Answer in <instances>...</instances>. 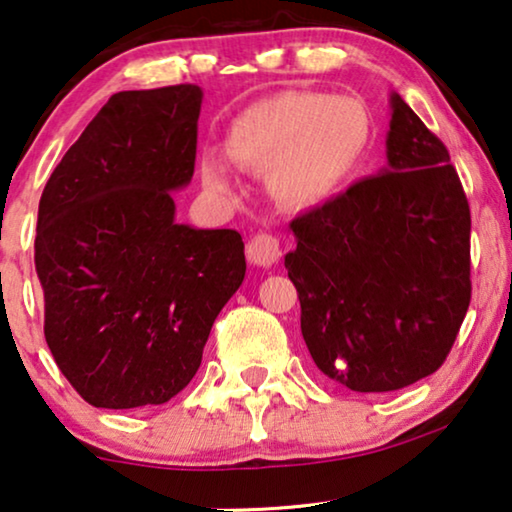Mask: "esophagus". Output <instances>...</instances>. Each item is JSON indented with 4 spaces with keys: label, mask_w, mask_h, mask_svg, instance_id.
Masks as SVG:
<instances>
[{
    "label": "esophagus",
    "mask_w": 512,
    "mask_h": 512,
    "mask_svg": "<svg viewBox=\"0 0 512 512\" xmlns=\"http://www.w3.org/2000/svg\"><path fill=\"white\" fill-rule=\"evenodd\" d=\"M247 258L254 265L270 268V265H275L279 258H282V247H279V240L275 235H268V233L256 235L247 247Z\"/></svg>",
    "instance_id": "esophagus-1"
}]
</instances>
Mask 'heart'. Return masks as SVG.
Here are the masks:
<instances>
[{"instance_id":"obj_1","label":"heart","mask_w":512,"mask_h":512,"mask_svg":"<svg viewBox=\"0 0 512 512\" xmlns=\"http://www.w3.org/2000/svg\"><path fill=\"white\" fill-rule=\"evenodd\" d=\"M373 142V116L356 95L279 90L244 107L228 125L226 153L242 170L263 174L265 188L289 209L319 207L359 170ZM202 177L221 195L237 179L221 153L205 151Z\"/></svg>"}]
</instances>
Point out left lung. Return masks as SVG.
<instances>
[{
    "label": "left lung",
    "mask_w": 512,
    "mask_h": 512,
    "mask_svg": "<svg viewBox=\"0 0 512 512\" xmlns=\"http://www.w3.org/2000/svg\"><path fill=\"white\" fill-rule=\"evenodd\" d=\"M387 167L291 221L284 256L321 373L370 394L436 373L471 303V209L445 144L391 93Z\"/></svg>",
    "instance_id": "8db88e82"
}]
</instances>
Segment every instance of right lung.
Masks as SVG:
<instances>
[{"label":"right lung","instance_id":"obj_1","mask_svg":"<svg viewBox=\"0 0 512 512\" xmlns=\"http://www.w3.org/2000/svg\"><path fill=\"white\" fill-rule=\"evenodd\" d=\"M200 104L193 83L111 95L41 193L34 265L44 335L95 408L177 396L244 279L237 230L174 219L172 193L193 179Z\"/></svg>","mask_w":512,"mask_h":512}]
</instances>
